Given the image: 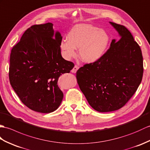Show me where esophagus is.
Wrapping results in <instances>:
<instances>
[{"label":"esophagus","mask_w":150,"mask_h":150,"mask_svg":"<svg viewBox=\"0 0 150 150\" xmlns=\"http://www.w3.org/2000/svg\"><path fill=\"white\" fill-rule=\"evenodd\" d=\"M78 69H79V67H78V65H75L74 67V68H73V69H72L71 71H72V72H73V73H76V72H77Z\"/></svg>","instance_id":"34e87169"}]
</instances>
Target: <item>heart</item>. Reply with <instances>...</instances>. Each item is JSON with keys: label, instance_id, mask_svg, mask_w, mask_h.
I'll use <instances>...</instances> for the list:
<instances>
[{"label": "heart", "instance_id": "obj_1", "mask_svg": "<svg viewBox=\"0 0 150 150\" xmlns=\"http://www.w3.org/2000/svg\"><path fill=\"white\" fill-rule=\"evenodd\" d=\"M109 41L108 33L100 28L91 24H78L70 31L68 38L62 40L60 48L66 59L75 57L76 48H79L81 60L93 63L104 55Z\"/></svg>", "mask_w": 150, "mask_h": 150}]
</instances>
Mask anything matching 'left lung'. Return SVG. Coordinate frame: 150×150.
I'll list each match as a JSON object with an SVG mask.
<instances>
[{
    "label": "left lung",
    "mask_w": 150,
    "mask_h": 150,
    "mask_svg": "<svg viewBox=\"0 0 150 150\" xmlns=\"http://www.w3.org/2000/svg\"><path fill=\"white\" fill-rule=\"evenodd\" d=\"M121 38L104 55L76 72V79L89 105L99 112L125 106L137 91L143 76L141 49L125 26L110 22Z\"/></svg>",
    "instance_id": "1"
}]
</instances>
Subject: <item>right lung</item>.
Listing matches in <instances>:
<instances>
[{
  "label": "right lung",
  "instance_id": "add662e5",
  "mask_svg": "<svg viewBox=\"0 0 150 150\" xmlns=\"http://www.w3.org/2000/svg\"><path fill=\"white\" fill-rule=\"evenodd\" d=\"M60 33L51 22L33 25L24 32L10 54L9 79L21 101L32 110L54 112L64 94L58 79L74 67L61 55Z\"/></svg>",
  "mask_w": 150,
  "mask_h": 150
}]
</instances>
